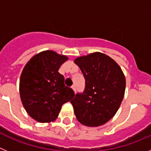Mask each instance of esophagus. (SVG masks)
<instances>
[{
	"mask_svg": "<svg viewBox=\"0 0 151 151\" xmlns=\"http://www.w3.org/2000/svg\"><path fill=\"white\" fill-rule=\"evenodd\" d=\"M72 89H73L75 92L76 91V86H75V85H73V86H72Z\"/></svg>",
	"mask_w": 151,
	"mask_h": 151,
	"instance_id": "obj_1",
	"label": "esophagus"
}]
</instances>
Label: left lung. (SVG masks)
<instances>
[{"mask_svg": "<svg viewBox=\"0 0 151 151\" xmlns=\"http://www.w3.org/2000/svg\"><path fill=\"white\" fill-rule=\"evenodd\" d=\"M74 63L85 79L83 93L76 94L71 101L75 115L86 126L104 125L114 116L123 99V72L111 57L100 52L78 57Z\"/></svg>", "mask_w": 151, "mask_h": 151, "instance_id": "8db88e82", "label": "left lung"}]
</instances>
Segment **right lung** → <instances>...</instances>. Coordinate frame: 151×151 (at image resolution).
Segmentation results:
<instances>
[{
  "label": "right lung",
  "instance_id": "add662e5",
  "mask_svg": "<svg viewBox=\"0 0 151 151\" xmlns=\"http://www.w3.org/2000/svg\"><path fill=\"white\" fill-rule=\"evenodd\" d=\"M68 60L53 50H45L32 57L22 72L19 94L25 110L35 120L50 122L57 118L62 105L75 97L58 72Z\"/></svg>",
  "mask_w": 151,
  "mask_h": 151
}]
</instances>
